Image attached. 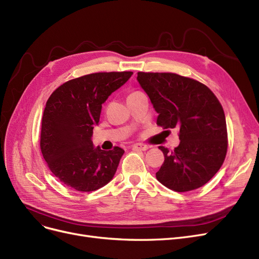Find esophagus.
Here are the masks:
<instances>
[{
	"label": "esophagus",
	"mask_w": 259,
	"mask_h": 259,
	"mask_svg": "<svg viewBox=\"0 0 259 259\" xmlns=\"http://www.w3.org/2000/svg\"><path fill=\"white\" fill-rule=\"evenodd\" d=\"M132 147H133V149H138V150H142V151H146L150 148V146L145 145V144H135Z\"/></svg>",
	"instance_id": "1"
}]
</instances>
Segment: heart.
I'll list each match as a JSON object with an SVG mask.
<instances>
[{"label":"heart","instance_id":"obj_1","mask_svg":"<svg viewBox=\"0 0 259 259\" xmlns=\"http://www.w3.org/2000/svg\"><path fill=\"white\" fill-rule=\"evenodd\" d=\"M135 93H139V92H135ZM135 93H132V94H135Z\"/></svg>","mask_w":259,"mask_h":259}]
</instances>
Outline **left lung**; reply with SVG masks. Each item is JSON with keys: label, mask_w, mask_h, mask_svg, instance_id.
I'll return each mask as SVG.
<instances>
[{"label": "left lung", "mask_w": 259, "mask_h": 259, "mask_svg": "<svg viewBox=\"0 0 259 259\" xmlns=\"http://www.w3.org/2000/svg\"><path fill=\"white\" fill-rule=\"evenodd\" d=\"M159 114L157 124L179 130L173 151L159 146L164 162L157 179L176 192L203 187L222 166L227 151L225 114L215 95L196 80L170 72H138Z\"/></svg>", "instance_id": "obj_1"}]
</instances>
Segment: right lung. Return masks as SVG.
Returning <instances> with one entry per match:
<instances>
[{"mask_svg":"<svg viewBox=\"0 0 259 259\" xmlns=\"http://www.w3.org/2000/svg\"><path fill=\"white\" fill-rule=\"evenodd\" d=\"M131 71L97 72L67 81L48 99L40 149L53 175L80 192L98 190L113 179L124 150L94 147L92 136L102 103L126 83Z\"/></svg>","mask_w":259,"mask_h":259,"instance_id":"obj_1","label":"right lung"}]
</instances>
